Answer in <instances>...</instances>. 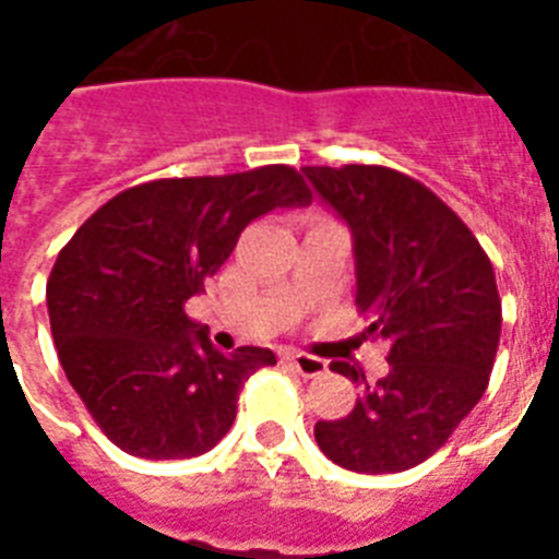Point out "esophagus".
<instances>
[{"label":"esophagus","instance_id":"esophagus-1","mask_svg":"<svg viewBox=\"0 0 559 559\" xmlns=\"http://www.w3.org/2000/svg\"><path fill=\"white\" fill-rule=\"evenodd\" d=\"M284 359H287L289 368L301 373V377H319V373H324V368H328L322 359L310 357V354H301V350H289V354H284Z\"/></svg>","mask_w":559,"mask_h":559}]
</instances>
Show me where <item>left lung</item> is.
<instances>
[{"label":"left lung","instance_id":"left-lung-1","mask_svg":"<svg viewBox=\"0 0 559 559\" xmlns=\"http://www.w3.org/2000/svg\"><path fill=\"white\" fill-rule=\"evenodd\" d=\"M354 237L362 340L389 345V373L342 420H319V450L354 473H400L438 452L493 371L502 301L493 263L455 211L417 179L380 165L301 168Z\"/></svg>","mask_w":559,"mask_h":559}]
</instances>
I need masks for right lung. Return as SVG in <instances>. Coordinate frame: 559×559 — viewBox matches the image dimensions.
Returning a JSON list of instances; mask_svg holds the SVG:
<instances>
[{"instance_id":"1","label":"right lung","mask_w":559,"mask_h":559,"mask_svg":"<svg viewBox=\"0 0 559 559\" xmlns=\"http://www.w3.org/2000/svg\"><path fill=\"white\" fill-rule=\"evenodd\" d=\"M296 168L153 179L100 205L60 249L46 301L57 357L100 432L135 459H193L231 429L270 348L219 354L186 301L272 209L307 205Z\"/></svg>"}]
</instances>
